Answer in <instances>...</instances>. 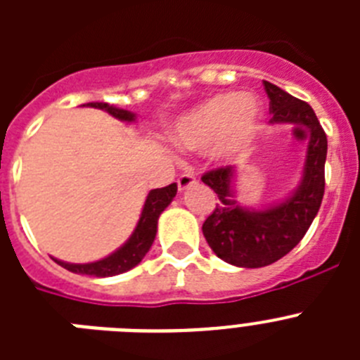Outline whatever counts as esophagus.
Returning <instances> with one entry per match:
<instances>
[{"instance_id":"34e87169","label":"esophagus","mask_w":360,"mask_h":360,"mask_svg":"<svg viewBox=\"0 0 360 360\" xmlns=\"http://www.w3.org/2000/svg\"><path fill=\"white\" fill-rule=\"evenodd\" d=\"M176 184H178V189L184 191L187 189V187L193 186V184H196V176L191 173V171H184V173L176 178Z\"/></svg>"}]
</instances>
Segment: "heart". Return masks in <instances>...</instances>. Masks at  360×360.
<instances>
[{"label":"heart","mask_w":360,"mask_h":360,"mask_svg":"<svg viewBox=\"0 0 360 360\" xmlns=\"http://www.w3.org/2000/svg\"><path fill=\"white\" fill-rule=\"evenodd\" d=\"M259 126V106L254 98L219 94L184 117L176 139L186 148L216 144L219 155L231 157L247 151Z\"/></svg>","instance_id":"1"}]
</instances>
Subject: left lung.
<instances>
[{
	"instance_id": "1",
	"label": "left lung",
	"mask_w": 360,
	"mask_h": 360,
	"mask_svg": "<svg viewBox=\"0 0 360 360\" xmlns=\"http://www.w3.org/2000/svg\"><path fill=\"white\" fill-rule=\"evenodd\" d=\"M270 122L301 124L310 128L303 182L294 195L266 211H247L231 200V165L203 173L202 182L219 202L203 221L202 231L212 252L236 266L257 269L287 256L303 240L324 196V162L328 141L311 106L265 81Z\"/></svg>"
}]
</instances>
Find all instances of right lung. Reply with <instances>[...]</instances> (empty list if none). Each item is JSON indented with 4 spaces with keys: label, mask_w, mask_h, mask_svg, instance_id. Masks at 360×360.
Wrapping results in <instances>:
<instances>
[{
    "label": "right lung",
    "mask_w": 360,
    "mask_h": 360,
    "mask_svg": "<svg viewBox=\"0 0 360 360\" xmlns=\"http://www.w3.org/2000/svg\"><path fill=\"white\" fill-rule=\"evenodd\" d=\"M88 106L101 108V110H106L108 113H111L113 117L120 120H135V115L129 113L126 110H119V108L110 106L108 103H90ZM176 184H169V186L160 187V189H153L148 195L144 203V209H142L141 219L136 224L135 232L131 234V238L128 240V243L120 247L117 252H113L111 256L104 257L101 262L95 263H86V265H75V263H65L59 262V259H53L57 265H61L63 269L70 270V272H75V274H84V276H94V278H108V276H117L122 274L126 270L133 269L139 263L142 262V257L148 254V250L151 249L155 236H157V224L158 216L162 214L167 205L171 203V200L176 195Z\"/></svg>",
    "instance_id": "right-lung-1"
}]
</instances>
